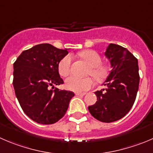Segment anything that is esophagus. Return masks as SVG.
<instances>
[{
  "label": "esophagus",
  "instance_id": "esophagus-1",
  "mask_svg": "<svg viewBox=\"0 0 153 153\" xmlns=\"http://www.w3.org/2000/svg\"><path fill=\"white\" fill-rule=\"evenodd\" d=\"M75 95L78 96H85L86 93H75Z\"/></svg>",
  "mask_w": 153,
  "mask_h": 153
}]
</instances>
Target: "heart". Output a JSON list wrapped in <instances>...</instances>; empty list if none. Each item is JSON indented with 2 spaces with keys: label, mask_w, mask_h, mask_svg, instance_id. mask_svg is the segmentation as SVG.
<instances>
[{
  "label": "heart",
  "mask_w": 153,
  "mask_h": 153,
  "mask_svg": "<svg viewBox=\"0 0 153 153\" xmlns=\"http://www.w3.org/2000/svg\"><path fill=\"white\" fill-rule=\"evenodd\" d=\"M80 56L90 65L91 67L88 73L92 75L96 79L102 80L106 76L107 69L102 66V58L96 51L93 50H84L80 53ZM72 56L67 54L61 59L58 64L59 73L61 76L66 77L71 72ZM94 80L90 77L79 78L71 76L66 81V87L69 90L74 92H84L90 90L94 85Z\"/></svg>",
  "instance_id": "heart-1"
}]
</instances>
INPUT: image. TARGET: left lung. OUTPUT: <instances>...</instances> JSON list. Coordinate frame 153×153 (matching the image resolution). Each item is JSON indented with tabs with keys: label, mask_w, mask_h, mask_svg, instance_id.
I'll use <instances>...</instances> for the list:
<instances>
[{
	"label": "left lung",
	"mask_w": 153,
	"mask_h": 153,
	"mask_svg": "<svg viewBox=\"0 0 153 153\" xmlns=\"http://www.w3.org/2000/svg\"><path fill=\"white\" fill-rule=\"evenodd\" d=\"M105 55L111 70L103 85L95 92L97 101L88 107L92 116L103 123H112L125 117L134 105L140 76L137 59L126 48L111 43Z\"/></svg>",
	"instance_id": "1"
}]
</instances>
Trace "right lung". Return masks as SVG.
<instances>
[{
    "mask_svg": "<svg viewBox=\"0 0 153 153\" xmlns=\"http://www.w3.org/2000/svg\"><path fill=\"white\" fill-rule=\"evenodd\" d=\"M67 54L66 48L39 44L22 51L13 64L15 93L24 112L34 122L55 123L64 116L75 96L54 87L63 84L58 64Z\"/></svg>",
    "mask_w": 153,
    "mask_h": 153,
    "instance_id": "obj_1",
    "label": "right lung"
}]
</instances>
